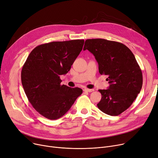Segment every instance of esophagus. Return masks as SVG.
<instances>
[{
    "mask_svg": "<svg viewBox=\"0 0 158 158\" xmlns=\"http://www.w3.org/2000/svg\"><path fill=\"white\" fill-rule=\"evenodd\" d=\"M85 92H92L94 91V89H88V88H85L84 89Z\"/></svg>",
    "mask_w": 158,
    "mask_h": 158,
    "instance_id": "obj_1",
    "label": "esophagus"
}]
</instances>
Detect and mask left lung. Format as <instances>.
I'll use <instances>...</instances> for the list:
<instances>
[{
    "instance_id": "8db88e82",
    "label": "left lung",
    "mask_w": 158,
    "mask_h": 158,
    "mask_svg": "<svg viewBox=\"0 0 158 158\" xmlns=\"http://www.w3.org/2000/svg\"><path fill=\"white\" fill-rule=\"evenodd\" d=\"M92 52L98 62V71L107 76L110 87L99 89L102 95L98 109L117 116L131 106L143 85L142 72L136 58L125 45L105 39H88L83 50Z\"/></svg>"
}]
</instances>
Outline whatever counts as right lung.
I'll use <instances>...</instances> for the list:
<instances>
[{"label": "right lung", "mask_w": 158, "mask_h": 158, "mask_svg": "<svg viewBox=\"0 0 158 158\" xmlns=\"http://www.w3.org/2000/svg\"><path fill=\"white\" fill-rule=\"evenodd\" d=\"M84 40L52 41L35 47L29 54L21 72L22 86L35 110L50 120L67 112L82 89L61 85L66 74L80 54Z\"/></svg>", "instance_id": "right-lung-1"}]
</instances>
